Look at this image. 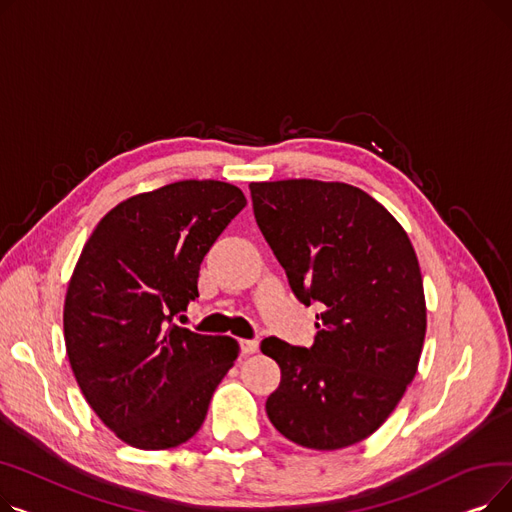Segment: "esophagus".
Returning <instances> with one entry per match:
<instances>
[{"label": "esophagus", "instance_id": "obj_1", "mask_svg": "<svg viewBox=\"0 0 512 512\" xmlns=\"http://www.w3.org/2000/svg\"><path fill=\"white\" fill-rule=\"evenodd\" d=\"M240 348H242V355H253V353H257L259 342L257 340H240Z\"/></svg>", "mask_w": 512, "mask_h": 512}]
</instances>
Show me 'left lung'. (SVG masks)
<instances>
[{
  "mask_svg": "<svg viewBox=\"0 0 512 512\" xmlns=\"http://www.w3.org/2000/svg\"><path fill=\"white\" fill-rule=\"evenodd\" d=\"M249 188L294 297L324 309L313 346L261 342L282 371L267 417L305 448L357 444L388 419L417 373L427 319L411 240L351 184L303 178Z\"/></svg>",
  "mask_w": 512,
  "mask_h": 512,
  "instance_id": "obj_1",
  "label": "left lung"
}]
</instances>
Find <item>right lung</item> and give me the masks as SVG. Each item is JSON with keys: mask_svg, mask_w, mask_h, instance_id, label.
I'll use <instances>...</instances> for the list:
<instances>
[{"mask_svg": "<svg viewBox=\"0 0 512 512\" xmlns=\"http://www.w3.org/2000/svg\"><path fill=\"white\" fill-rule=\"evenodd\" d=\"M240 188L182 180L130 197L97 224L64 303L66 353L89 407L126 444L191 440L240 346L176 326L199 297V265L234 215Z\"/></svg>", "mask_w": 512, "mask_h": 512, "instance_id": "obj_1", "label": "right lung"}]
</instances>
